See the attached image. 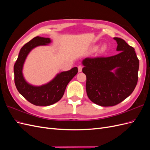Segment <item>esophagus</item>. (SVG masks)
I'll return each mask as SVG.
<instances>
[{
  "mask_svg": "<svg viewBox=\"0 0 150 150\" xmlns=\"http://www.w3.org/2000/svg\"><path fill=\"white\" fill-rule=\"evenodd\" d=\"M78 71L80 72H81V71H82V69H83V66H78Z\"/></svg>",
  "mask_w": 150,
  "mask_h": 150,
  "instance_id": "1",
  "label": "esophagus"
}]
</instances>
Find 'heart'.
Returning a JSON list of instances; mask_svg holds the SVG:
<instances>
[{"label":"heart","instance_id":"1","mask_svg":"<svg viewBox=\"0 0 150 150\" xmlns=\"http://www.w3.org/2000/svg\"><path fill=\"white\" fill-rule=\"evenodd\" d=\"M106 48H107L106 45H105V44H103V45H102L101 47L100 48H99V52H104V51H106Z\"/></svg>","mask_w":150,"mask_h":150}]
</instances>
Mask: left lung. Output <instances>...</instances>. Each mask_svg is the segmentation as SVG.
Instances as JSON below:
<instances>
[{"label": "left lung", "instance_id": "left-lung-1", "mask_svg": "<svg viewBox=\"0 0 150 150\" xmlns=\"http://www.w3.org/2000/svg\"><path fill=\"white\" fill-rule=\"evenodd\" d=\"M114 39L119 54L106 57H87L83 61L88 96L101 106L120 103L133 93L138 83L139 60L134 49L123 39Z\"/></svg>", "mask_w": 150, "mask_h": 150}]
</instances>
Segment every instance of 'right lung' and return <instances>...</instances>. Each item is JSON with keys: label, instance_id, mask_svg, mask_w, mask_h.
I'll list each match as a JSON object with an SVG mask.
<instances>
[{"label": "right lung", "instance_id": "right-lung-1", "mask_svg": "<svg viewBox=\"0 0 150 150\" xmlns=\"http://www.w3.org/2000/svg\"><path fill=\"white\" fill-rule=\"evenodd\" d=\"M51 42L49 38L39 36L33 38L21 48L13 66L17 89L25 99L35 106H49L59 101L64 95L67 85L78 72V68L73 67L57 74L49 83L40 86H34L26 82L22 74V68L27 56L34 47L47 45Z\"/></svg>", "mask_w": 150, "mask_h": 150}]
</instances>
